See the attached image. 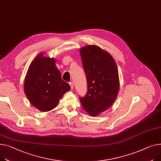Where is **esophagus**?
<instances>
[{
    "instance_id": "obj_1",
    "label": "esophagus",
    "mask_w": 161,
    "mask_h": 161,
    "mask_svg": "<svg viewBox=\"0 0 161 161\" xmlns=\"http://www.w3.org/2000/svg\"><path fill=\"white\" fill-rule=\"evenodd\" d=\"M69 85H70V88H71V89H73V88H74L73 83H72V81H70V82H69Z\"/></svg>"
}]
</instances>
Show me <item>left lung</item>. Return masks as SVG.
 <instances>
[{"label":"left lung","mask_w":161,"mask_h":161,"mask_svg":"<svg viewBox=\"0 0 161 161\" xmlns=\"http://www.w3.org/2000/svg\"><path fill=\"white\" fill-rule=\"evenodd\" d=\"M86 74L87 92L80 98L83 109L91 116H97L111 106L120 89L116 62L109 53L96 45L80 50Z\"/></svg>","instance_id":"8db88e82"}]
</instances>
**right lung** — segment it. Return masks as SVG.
<instances>
[{
    "label": "right lung",
    "mask_w": 161,
    "mask_h": 161,
    "mask_svg": "<svg viewBox=\"0 0 161 161\" xmlns=\"http://www.w3.org/2000/svg\"><path fill=\"white\" fill-rule=\"evenodd\" d=\"M70 89L69 84L61 79L55 59L40 53L31 62L25 79L24 91L36 108L43 112L52 110Z\"/></svg>",
    "instance_id": "add662e5"
}]
</instances>
